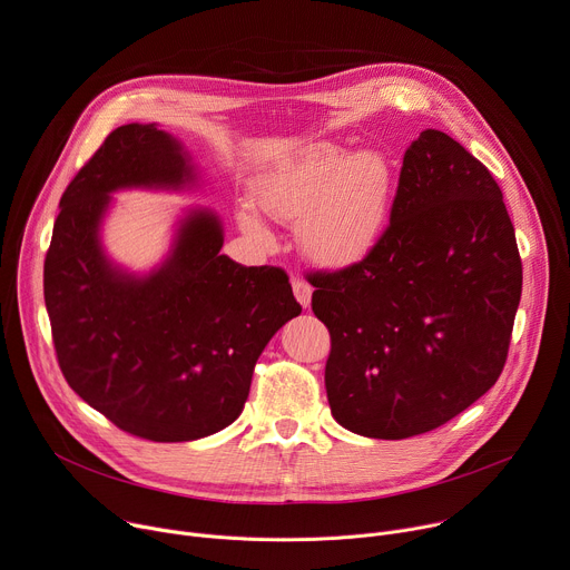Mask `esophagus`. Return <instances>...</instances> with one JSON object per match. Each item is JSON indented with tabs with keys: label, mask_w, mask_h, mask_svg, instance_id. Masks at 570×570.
Here are the masks:
<instances>
[{
	"label": "esophagus",
	"mask_w": 570,
	"mask_h": 570,
	"mask_svg": "<svg viewBox=\"0 0 570 570\" xmlns=\"http://www.w3.org/2000/svg\"><path fill=\"white\" fill-rule=\"evenodd\" d=\"M292 292H294L296 301L303 305V308H308V305H311V298H313V287H311L308 283H305V281L296 278V281L292 283Z\"/></svg>",
	"instance_id": "esophagus-1"
}]
</instances>
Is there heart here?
I'll return each mask as SVG.
<instances>
[{"label": "heart", "instance_id": "1", "mask_svg": "<svg viewBox=\"0 0 570 570\" xmlns=\"http://www.w3.org/2000/svg\"><path fill=\"white\" fill-rule=\"evenodd\" d=\"M267 214L301 224V244L320 265L346 267L363 259L383 233L392 196V164L379 150L352 153L320 144L287 161L255 187ZM242 228L267 239L253 212L239 214Z\"/></svg>", "mask_w": 570, "mask_h": 570}]
</instances>
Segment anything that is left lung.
Segmentation results:
<instances>
[{"mask_svg":"<svg viewBox=\"0 0 570 570\" xmlns=\"http://www.w3.org/2000/svg\"><path fill=\"white\" fill-rule=\"evenodd\" d=\"M313 276V313L331 333L326 395L344 429L426 433L502 374L522 292L515 233L491 170L445 132L409 146L372 250Z\"/></svg>","mask_w":570,"mask_h":570,"instance_id":"obj_1","label":"left lung"}]
</instances>
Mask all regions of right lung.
<instances>
[{"instance_id":"add662e5","label":"right lung","mask_w":570,"mask_h":570,"mask_svg":"<svg viewBox=\"0 0 570 570\" xmlns=\"http://www.w3.org/2000/svg\"><path fill=\"white\" fill-rule=\"evenodd\" d=\"M194 180L183 146L153 122L116 127L66 187L42 267L59 367L118 429L185 443L233 424L262 348L301 313L278 267L222 255L212 212H194L164 265L135 278L98 242L111 191Z\"/></svg>"}]
</instances>
